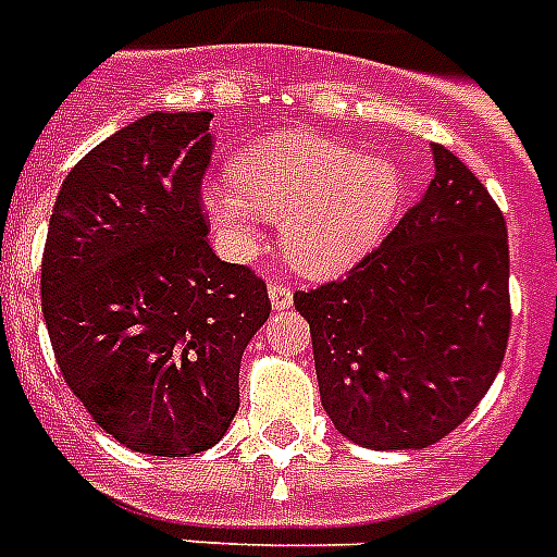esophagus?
Masks as SVG:
<instances>
[{
  "instance_id": "34e87169",
  "label": "esophagus",
  "mask_w": 557,
  "mask_h": 557,
  "mask_svg": "<svg viewBox=\"0 0 557 557\" xmlns=\"http://www.w3.org/2000/svg\"><path fill=\"white\" fill-rule=\"evenodd\" d=\"M269 297H271V306L277 308V311H286V308H292L294 302L292 288L283 286V283H269Z\"/></svg>"
}]
</instances>
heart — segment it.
<instances>
[{
  "label": "heart",
  "instance_id": "1",
  "mask_svg": "<svg viewBox=\"0 0 557 557\" xmlns=\"http://www.w3.org/2000/svg\"><path fill=\"white\" fill-rule=\"evenodd\" d=\"M405 200L394 161L314 135L277 133L246 149L228 186L203 191L212 223L235 249L257 243V221L280 223L288 263L311 277H334L387 235Z\"/></svg>",
  "mask_w": 557,
  "mask_h": 557
}]
</instances>
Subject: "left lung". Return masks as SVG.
<instances>
[{
	"label": "left lung",
	"instance_id": "obj_1",
	"mask_svg": "<svg viewBox=\"0 0 557 557\" xmlns=\"http://www.w3.org/2000/svg\"><path fill=\"white\" fill-rule=\"evenodd\" d=\"M311 325L322 408L348 442L422 450L487 394L509 336L507 223L459 158L433 175L380 249L294 294Z\"/></svg>",
	"mask_w": 557,
	"mask_h": 557
}]
</instances>
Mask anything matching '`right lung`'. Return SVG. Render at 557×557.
Instances as JSON below:
<instances>
[{
	"instance_id": "1",
	"label": "right lung",
	"mask_w": 557,
	"mask_h": 557,
	"mask_svg": "<svg viewBox=\"0 0 557 557\" xmlns=\"http://www.w3.org/2000/svg\"><path fill=\"white\" fill-rule=\"evenodd\" d=\"M212 112H149L64 177L41 257V311L70 391L135 453L218 445L240 359L271 314L255 271L209 246L200 181Z\"/></svg>"
}]
</instances>
